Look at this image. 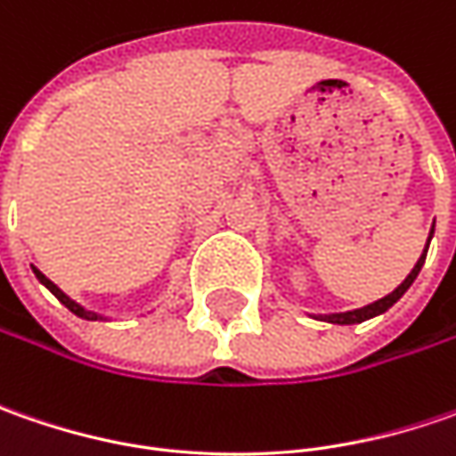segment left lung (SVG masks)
Instances as JSON below:
<instances>
[{
    "mask_svg": "<svg viewBox=\"0 0 456 456\" xmlns=\"http://www.w3.org/2000/svg\"><path fill=\"white\" fill-rule=\"evenodd\" d=\"M431 236H434V225H431V233H429V240ZM429 240H427V251H429ZM427 251L421 254V258L416 261V266L411 269V273L395 287L388 297H383V299H378V302H373V305L368 306H360V309H353V312H338V314H320L317 320H327V322L332 324H358V322H365V320H370V317H376V314H383L386 309H391V306L406 294V289L413 284V279L419 276V272H421V266H424V261H427Z\"/></svg>",
    "mask_w": 456,
    "mask_h": 456,
    "instance_id": "8db88e82",
    "label": "left lung"
}]
</instances>
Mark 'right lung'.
Masks as SVG:
<instances>
[{
    "label": "right lung",
    "mask_w": 456,
    "mask_h": 456,
    "mask_svg": "<svg viewBox=\"0 0 456 456\" xmlns=\"http://www.w3.org/2000/svg\"><path fill=\"white\" fill-rule=\"evenodd\" d=\"M32 272H35V276H37V279H40V284H45V287H47V289L53 291V294H55V297H58V299H61V305L68 306V309H70V312H73V314H78V317H83V320H103V317H101V314H96V312H86V309H83V306L76 305V302H73V299H70V297H68V294H62V291L58 289V287H55V284H53V281H50V279H47V276H45L43 272H37V269H35V266H32Z\"/></svg>",
    "instance_id": "right-lung-1"
}]
</instances>
